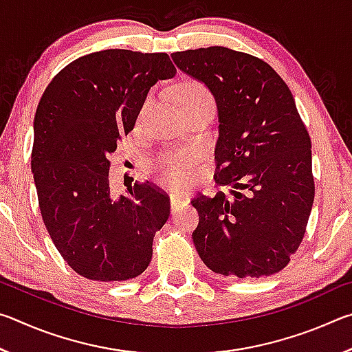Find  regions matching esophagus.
<instances>
[{"instance_id": "obj_1", "label": "esophagus", "mask_w": 352, "mask_h": 352, "mask_svg": "<svg viewBox=\"0 0 352 352\" xmlns=\"http://www.w3.org/2000/svg\"><path fill=\"white\" fill-rule=\"evenodd\" d=\"M188 204V199L184 197V194L180 192V190H172L170 192V208L172 211L178 210V208L186 205Z\"/></svg>"}]
</instances>
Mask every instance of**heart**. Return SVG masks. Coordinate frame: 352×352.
Instances as JSON below:
<instances>
[{
  "label": "heart",
  "instance_id": "obj_1",
  "mask_svg": "<svg viewBox=\"0 0 352 352\" xmlns=\"http://www.w3.org/2000/svg\"><path fill=\"white\" fill-rule=\"evenodd\" d=\"M177 102L178 105L211 102V96L205 90V87H201L200 83H188V85H184L177 93ZM194 160V153L190 152L164 153L155 162V172H157L160 178H163L166 182L182 184L184 177L188 175V170L192 166Z\"/></svg>",
  "mask_w": 352,
  "mask_h": 352
}]
</instances>
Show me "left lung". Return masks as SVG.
<instances>
[{"mask_svg": "<svg viewBox=\"0 0 352 352\" xmlns=\"http://www.w3.org/2000/svg\"><path fill=\"white\" fill-rule=\"evenodd\" d=\"M217 105L216 182L231 197L199 194L192 241L208 269L261 278L289 264L305 236L315 186L312 144L289 87L269 63L223 46L170 54Z\"/></svg>", "mask_w": 352, "mask_h": 352, "instance_id": "1", "label": "left lung"}]
</instances>
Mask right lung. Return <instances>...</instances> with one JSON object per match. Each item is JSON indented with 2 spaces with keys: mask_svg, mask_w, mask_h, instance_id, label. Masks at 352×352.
Returning <instances> with one entry per match:
<instances>
[{
  "mask_svg": "<svg viewBox=\"0 0 352 352\" xmlns=\"http://www.w3.org/2000/svg\"><path fill=\"white\" fill-rule=\"evenodd\" d=\"M174 76L164 52L105 50L71 62L40 99L31 170L41 217L83 278L127 281L151 264L169 199L148 182L113 194L109 157L133 130L148 90Z\"/></svg>",
  "mask_w": 352,
  "mask_h": 352,
  "instance_id": "obj_1",
  "label": "right lung"
}]
</instances>
